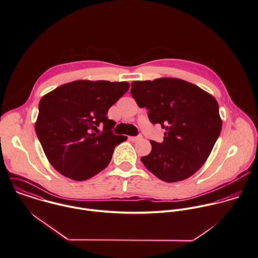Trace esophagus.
Returning a JSON list of instances; mask_svg holds the SVG:
<instances>
[{"label": "esophagus", "instance_id": "34e87169", "mask_svg": "<svg viewBox=\"0 0 258 258\" xmlns=\"http://www.w3.org/2000/svg\"><path fill=\"white\" fill-rule=\"evenodd\" d=\"M142 136H138V137H130L128 138V140L131 141V142H133V143H136V142H139L140 140H142Z\"/></svg>", "mask_w": 258, "mask_h": 258}]
</instances>
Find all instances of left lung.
<instances>
[{
	"instance_id": "left-lung-1",
	"label": "left lung",
	"mask_w": 258,
	"mask_h": 258,
	"mask_svg": "<svg viewBox=\"0 0 258 258\" xmlns=\"http://www.w3.org/2000/svg\"><path fill=\"white\" fill-rule=\"evenodd\" d=\"M131 94L140 107L149 109L150 120L165 130L163 142L151 141V154L141 158L145 166L165 182L195 174L221 132L222 120L214 97L175 78L135 81Z\"/></svg>"
}]
</instances>
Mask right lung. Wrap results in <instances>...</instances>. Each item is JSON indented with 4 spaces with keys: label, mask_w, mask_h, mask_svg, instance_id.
<instances>
[{
    "label": "right lung",
    "mask_w": 258,
    "mask_h": 258,
    "mask_svg": "<svg viewBox=\"0 0 258 258\" xmlns=\"http://www.w3.org/2000/svg\"><path fill=\"white\" fill-rule=\"evenodd\" d=\"M130 89L126 82L79 80L61 85L40 101L35 128L52 167L87 180L104 169L115 146L127 137L111 133L108 108ZM99 127H103L101 132Z\"/></svg>",
    "instance_id": "right-lung-1"
}]
</instances>
